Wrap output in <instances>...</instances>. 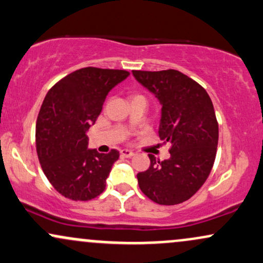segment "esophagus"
<instances>
[{"label":"esophagus","instance_id":"obj_1","mask_svg":"<svg viewBox=\"0 0 263 263\" xmlns=\"http://www.w3.org/2000/svg\"><path fill=\"white\" fill-rule=\"evenodd\" d=\"M134 155H135V153L132 152L131 149H127V148L121 149V156L122 157H126V158H129V157H132Z\"/></svg>","mask_w":263,"mask_h":263}]
</instances>
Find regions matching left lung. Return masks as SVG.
<instances>
[{"mask_svg":"<svg viewBox=\"0 0 263 263\" xmlns=\"http://www.w3.org/2000/svg\"><path fill=\"white\" fill-rule=\"evenodd\" d=\"M132 74L161 102L158 134L171 144L168 159L148 155L149 168L137 174L138 185L157 204H180L201 188L215 161L219 125L213 102L203 86L174 69Z\"/></svg>","mask_w":263,"mask_h":263,"instance_id":"8db88e82","label":"left lung"}]
</instances>
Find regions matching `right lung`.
I'll return each instance as SVG.
<instances>
[{
	"label": "right lung",
	"instance_id": "right-lung-1",
	"mask_svg": "<svg viewBox=\"0 0 263 263\" xmlns=\"http://www.w3.org/2000/svg\"><path fill=\"white\" fill-rule=\"evenodd\" d=\"M128 75L126 70L87 66L66 75L45 95L35 126L38 158L50 184L70 200H91L105 190L120 153L87 149L86 131L110 90Z\"/></svg>",
	"mask_w": 263,
	"mask_h": 263
}]
</instances>
